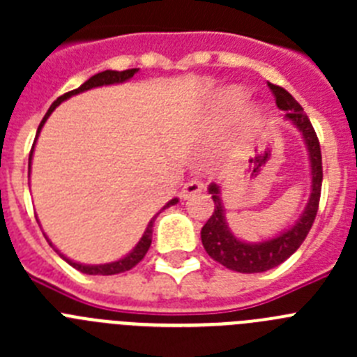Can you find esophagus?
<instances>
[{
	"mask_svg": "<svg viewBox=\"0 0 357 357\" xmlns=\"http://www.w3.org/2000/svg\"><path fill=\"white\" fill-rule=\"evenodd\" d=\"M204 189V184H202L200 181H197V178H193V181L185 182L184 188H182V198H191L195 197V195H198Z\"/></svg>",
	"mask_w": 357,
	"mask_h": 357,
	"instance_id": "esophagus-1",
	"label": "esophagus"
}]
</instances>
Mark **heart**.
I'll use <instances>...</instances> for the list:
<instances>
[{
  "label": "heart",
  "instance_id": "obj_1",
  "mask_svg": "<svg viewBox=\"0 0 357 357\" xmlns=\"http://www.w3.org/2000/svg\"><path fill=\"white\" fill-rule=\"evenodd\" d=\"M243 96H245V94H243V91L236 89L234 87V89L227 91L225 96H223V103H225L227 107H236L243 102Z\"/></svg>",
  "mask_w": 357,
  "mask_h": 357
}]
</instances>
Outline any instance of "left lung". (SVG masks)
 <instances>
[{
	"mask_svg": "<svg viewBox=\"0 0 357 357\" xmlns=\"http://www.w3.org/2000/svg\"><path fill=\"white\" fill-rule=\"evenodd\" d=\"M268 87L272 89L273 96H275L277 107L286 110V118L295 123L304 135L309 150V159H311L313 185H311V197H309L307 207H305L301 220L277 238L255 243V245L239 241L230 232L225 223L222 200H220V188L216 184L209 185V193L213 195L214 202V213L211 214L206 225L202 227V245H204L211 259L239 273L266 272V270H272V268L279 266L280 263H284L289 255L295 254L296 248L304 243L305 236L309 234V230L313 227L318 213V204H320L324 169H321V151L317 132H314L313 125L309 121L301 103L296 102L288 91L275 84H268Z\"/></svg>",
	"mask_w": 357,
	"mask_h": 357,
	"instance_id": "1",
	"label": "left lung"
}]
</instances>
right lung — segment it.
<instances>
[{
    "instance_id": "right-lung-1",
    "label": "right lung",
    "mask_w": 357,
    "mask_h": 357,
    "mask_svg": "<svg viewBox=\"0 0 357 357\" xmlns=\"http://www.w3.org/2000/svg\"><path fill=\"white\" fill-rule=\"evenodd\" d=\"M139 71L137 68L134 69H125V71H110V69H107V71H102V73H98V75H94V77H91L89 80L85 82V84H82L78 89L75 91H69V93L62 94L61 98H56L55 102H53V105L50 107V110L46 112V116L43 118V121H40L39 128H37V135H39L40 128H43V125L46 123V119H48V116L52 114L53 110L56 109V105H61V102H64V100H68L69 96H73V94H78V93H84V91L87 89H93V87H100V85H110V84H121V82L128 80V78H132L135 75V73ZM37 135H36V139H37ZM31 153H33V146H31V151H30V159H28V172H30V164H31ZM176 198H173L172 202H168V206H164V209L169 206H175L176 204ZM155 218L153 216L150 220V223H148L146 230H144V234L143 238H141V241L137 243V247L134 248V250L130 252V254L127 255V257H123V259L116 261V263H109V264H98V266H85V264H80V263H73L71 259H68V257H64V255L61 254L62 259L68 261L69 264H71L73 268H77L78 272L82 273H87V275H114V273H121V272H127V270H132V268L135 266V264L139 263L141 259H143L144 255H146L148 248H150L151 245V232H153V222H155ZM52 245V243H50ZM53 247V245H52Z\"/></svg>"
}]
</instances>
